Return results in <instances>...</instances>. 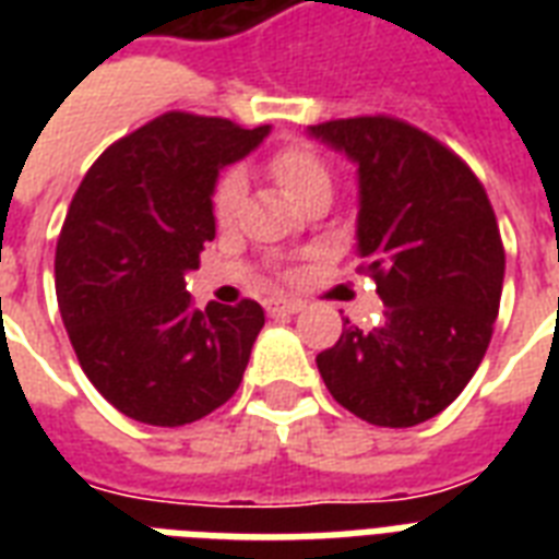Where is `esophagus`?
Here are the masks:
<instances>
[{
    "label": "esophagus",
    "instance_id": "1",
    "mask_svg": "<svg viewBox=\"0 0 559 559\" xmlns=\"http://www.w3.org/2000/svg\"><path fill=\"white\" fill-rule=\"evenodd\" d=\"M266 313L270 316H293L298 310H305L301 301H287V298H266Z\"/></svg>",
    "mask_w": 559,
    "mask_h": 559
}]
</instances>
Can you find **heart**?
I'll return each instance as SVG.
<instances>
[{
	"mask_svg": "<svg viewBox=\"0 0 559 559\" xmlns=\"http://www.w3.org/2000/svg\"><path fill=\"white\" fill-rule=\"evenodd\" d=\"M270 174L278 182L281 191L287 193L289 200L301 202L307 193L313 191H331V168L324 165V159L316 151L305 147V144H289L281 147L270 159ZM243 177L240 170H226L217 179V186L211 191V211L219 226L231 223L243 202Z\"/></svg>",
	"mask_w": 559,
	"mask_h": 559,
	"instance_id": "1",
	"label": "heart"
}]
</instances>
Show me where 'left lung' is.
<instances>
[{"instance_id": "left-lung-1", "label": "left lung", "mask_w": 559, "mask_h": 559, "mask_svg": "<svg viewBox=\"0 0 559 559\" xmlns=\"http://www.w3.org/2000/svg\"><path fill=\"white\" fill-rule=\"evenodd\" d=\"M307 135L357 165V254L385 313L345 322L316 357L333 400L373 426L406 429L459 397L490 345L504 281L496 214L476 174L394 118H345Z\"/></svg>"}]
</instances>
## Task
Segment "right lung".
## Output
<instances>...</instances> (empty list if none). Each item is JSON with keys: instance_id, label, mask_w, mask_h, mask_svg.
Returning <instances> with one entry per match:
<instances>
[{"instance_id": "right-lung-1", "label": "right lung", "mask_w": 559, "mask_h": 559, "mask_svg": "<svg viewBox=\"0 0 559 559\" xmlns=\"http://www.w3.org/2000/svg\"><path fill=\"white\" fill-rule=\"evenodd\" d=\"M270 127L168 112L83 177L57 240L55 287L90 382L139 424L186 426L237 391L263 328L258 301L193 307L186 275L217 235L219 170Z\"/></svg>"}]
</instances>
